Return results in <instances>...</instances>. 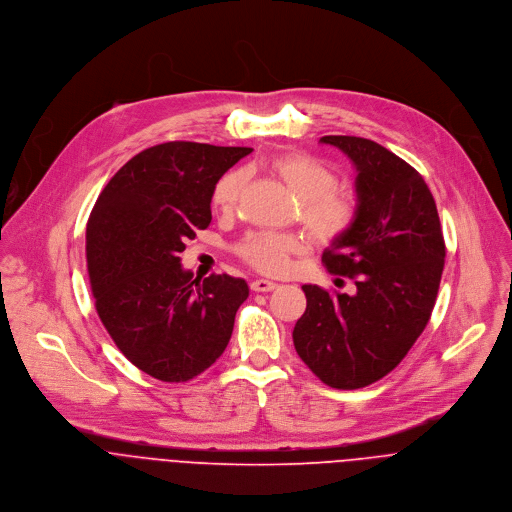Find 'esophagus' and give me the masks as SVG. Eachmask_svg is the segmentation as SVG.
<instances>
[{"label":"esophagus","instance_id":"obj_1","mask_svg":"<svg viewBox=\"0 0 512 512\" xmlns=\"http://www.w3.org/2000/svg\"><path fill=\"white\" fill-rule=\"evenodd\" d=\"M250 286H252L254 292H270V290H274L278 284L272 282V280H266V278H256Z\"/></svg>","mask_w":512,"mask_h":512}]
</instances>
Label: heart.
I'll list each match as a JSON object with an SVG mask.
<instances>
[{"label":"heart","mask_w":512,"mask_h":512,"mask_svg":"<svg viewBox=\"0 0 512 512\" xmlns=\"http://www.w3.org/2000/svg\"><path fill=\"white\" fill-rule=\"evenodd\" d=\"M270 169L302 201V220L319 242H335L351 230L359 212L357 197L351 191L337 189L339 175L327 161L309 153H284L270 161ZM246 183V171L226 173L214 187V206L232 212ZM304 248V242L294 236L254 232L238 244V256L260 272L280 274L286 270L288 258Z\"/></svg>","instance_id":"1"}]
</instances>
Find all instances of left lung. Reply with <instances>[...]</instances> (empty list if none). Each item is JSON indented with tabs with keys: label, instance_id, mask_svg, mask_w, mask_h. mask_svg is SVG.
Listing matches in <instances>:
<instances>
[{
	"label": "left lung",
	"instance_id": "obj_1",
	"mask_svg": "<svg viewBox=\"0 0 512 512\" xmlns=\"http://www.w3.org/2000/svg\"><path fill=\"white\" fill-rule=\"evenodd\" d=\"M355 165L359 212L323 262L355 280L357 292L304 284L306 311L292 341L298 357L329 387L359 389L393 371L434 311L446 246L424 177L375 141L327 135Z\"/></svg>",
	"mask_w": 512,
	"mask_h": 512
}]
</instances>
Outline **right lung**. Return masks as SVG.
I'll use <instances>...</instances> for the list:
<instances>
[{"instance_id": "right-lung-1", "label": "right lung", "mask_w": 512, "mask_h": 512, "mask_svg": "<svg viewBox=\"0 0 512 512\" xmlns=\"http://www.w3.org/2000/svg\"><path fill=\"white\" fill-rule=\"evenodd\" d=\"M250 147L169 141L127 161L100 191L86 224L96 313L121 353L147 375L181 383L224 353L248 284L193 278L179 252L212 222L220 177Z\"/></svg>"}]
</instances>
